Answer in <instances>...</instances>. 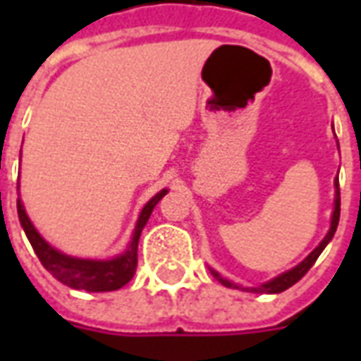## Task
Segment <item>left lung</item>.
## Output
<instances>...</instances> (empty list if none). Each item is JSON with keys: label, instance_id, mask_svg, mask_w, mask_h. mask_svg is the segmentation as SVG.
<instances>
[{"label": "left lung", "instance_id": "left-lung-1", "mask_svg": "<svg viewBox=\"0 0 361 361\" xmlns=\"http://www.w3.org/2000/svg\"><path fill=\"white\" fill-rule=\"evenodd\" d=\"M334 185H336L334 212H333V220H331V230H329V234L325 235V240L319 243V247H315V250L311 251L310 257L305 259V261H302V263L295 267V269L284 272V274H280V276H276V279L271 280V282H267V284H263V286L251 288V292H267V294H279V292H284V290H288L290 286H294L295 282L302 279L303 274H305V272L310 271L311 267H313V263H315L319 255H321V251L326 247V243L333 240L334 232H336V226H338V219H341V188H338V178H336V181H334ZM212 274H214V276H216V279H219L220 282L224 284V286L240 288V286H235L234 282H230V280H224L222 276H219V274H216L214 271H212ZM243 290H247V288H243Z\"/></svg>", "mask_w": 361, "mask_h": 361}]
</instances>
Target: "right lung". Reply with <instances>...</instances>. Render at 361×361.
<instances>
[{"label":"right lung","mask_w":361,"mask_h":361,"mask_svg":"<svg viewBox=\"0 0 361 361\" xmlns=\"http://www.w3.org/2000/svg\"><path fill=\"white\" fill-rule=\"evenodd\" d=\"M166 195V189L150 199L149 203L145 204L141 211V216L137 220L135 226L133 240L129 243V247L123 255H119L110 261H89V259H75L69 255H63L56 251L51 245L44 242L42 235L38 234L35 226L30 224L25 207L17 201V212H19L20 226L27 234L28 242L32 245V250L40 259L44 269L50 272L51 276L59 282H63L67 286L75 288V290H87V292H111V290H119L126 286L129 280L133 279L135 271H137V245H139V235H141L142 228L149 220L150 212L157 207V203Z\"/></svg>","instance_id":"add662e5"}]
</instances>
